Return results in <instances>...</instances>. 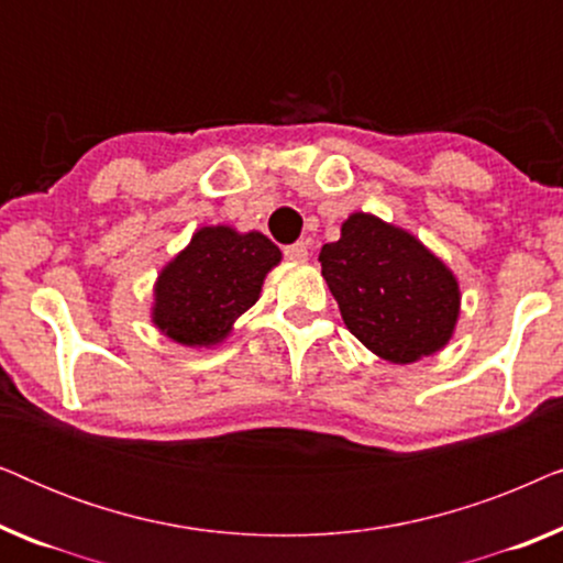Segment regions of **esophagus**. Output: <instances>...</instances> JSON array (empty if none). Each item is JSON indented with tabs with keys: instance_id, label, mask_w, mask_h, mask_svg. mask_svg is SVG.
Instances as JSON below:
<instances>
[{
	"instance_id": "esophagus-1",
	"label": "esophagus",
	"mask_w": 563,
	"mask_h": 563,
	"mask_svg": "<svg viewBox=\"0 0 563 563\" xmlns=\"http://www.w3.org/2000/svg\"><path fill=\"white\" fill-rule=\"evenodd\" d=\"M284 256H287L289 261H307V256H310V251H307V243H291L284 249Z\"/></svg>"
}]
</instances>
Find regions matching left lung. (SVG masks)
I'll return each instance as SVG.
<instances>
[{"label":"left lung","mask_w":563,"mask_h":563,"mask_svg":"<svg viewBox=\"0 0 563 563\" xmlns=\"http://www.w3.org/2000/svg\"><path fill=\"white\" fill-rule=\"evenodd\" d=\"M320 264L345 328L376 356L412 364L449 343L459 284L410 233L356 212L341 241L322 245Z\"/></svg>","instance_id":"1"}]
</instances>
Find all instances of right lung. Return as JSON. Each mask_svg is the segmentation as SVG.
<instances>
[{"label":"right lung","mask_w":563,"mask_h":563,"mask_svg":"<svg viewBox=\"0 0 563 563\" xmlns=\"http://www.w3.org/2000/svg\"><path fill=\"white\" fill-rule=\"evenodd\" d=\"M282 251L261 233L202 228L158 276L153 322L184 345H212L238 314L256 305L268 268Z\"/></svg>","instance_id":"right-lung-1"}]
</instances>
